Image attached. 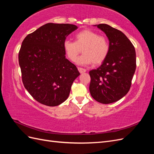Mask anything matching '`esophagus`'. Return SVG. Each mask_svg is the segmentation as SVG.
<instances>
[{
  "label": "esophagus",
  "instance_id": "obj_1",
  "mask_svg": "<svg viewBox=\"0 0 154 154\" xmlns=\"http://www.w3.org/2000/svg\"><path fill=\"white\" fill-rule=\"evenodd\" d=\"M78 69L79 72H80V73H83V72H85L87 71L86 69H83V68H82V67H78Z\"/></svg>",
  "mask_w": 154,
  "mask_h": 154
}]
</instances>
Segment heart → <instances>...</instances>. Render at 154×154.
<instances>
[{
	"label": "heart",
	"mask_w": 154,
	"mask_h": 154,
	"mask_svg": "<svg viewBox=\"0 0 154 154\" xmlns=\"http://www.w3.org/2000/svg\"><path fill=\"white\" fill-rule=\"evenodd\" d=\"M63 47L67 58L75 62L79 54L83 51V55L78 60V63L96 66L103 63L107 58L110 51L109 41L105 37L91 29H85L75 35V42L64 41Z\"/></svg>",
	"instance_id": "obj_1"
}]
</instances>
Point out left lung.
Wrapping results in <instances>:
<instances>
[{
	"label": "left lung",
	"instance_id": "1",
	"mask_svg": "<svg viewBox=\"0 0 154 154\" xmlns=\"http://www.w3.org/2000/svg\"><path fill=\"white\" fill-rule=\"evenodd\" d=\"M97 26L109 40L108 57L101 66L89 72L92 97L103 104L114 103L129 91L136 68V51L121 31L105 24Z\"/></svg>",
	"mask_w": 154,
	"mask_h": 154
}]
</instances>
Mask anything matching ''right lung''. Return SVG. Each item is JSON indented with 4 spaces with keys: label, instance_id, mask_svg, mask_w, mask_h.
Returning a JSON list of instances; mask_svg holds the SVG:
<instances>
[{
    "label": "right lung",
    "instance_id": "right-lung-1",
    "mask_svg": "<svg viewBox=\"0 0 154 154\" xmlns=\"http://www.w3.org/2000/svg\"><path fill=\"white\" fill-rule=\"evenodd\" d=\"M77 29L73 24L48 23L22 42L18 62L23 84L42 104L54 106L62 103L80 74L75 65L66 58L63 47L66 37Z\"/></svg>",
    "mask_w": 154,
    "mask_h": 154
}]
</instances>
